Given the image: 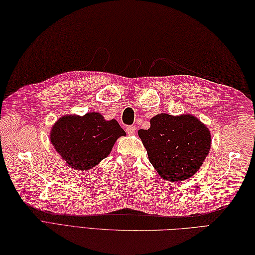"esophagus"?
Listing matches in <instances>:
<instances>
[{
  "label": "esophagus",
  "mask_w": 255,
  "mask_h": 255,
  "mask_svg": "<svg viewBox=\"0 0 255 255\" xmlns=\"http://www.w3.org/2000/svg\"><path fill=\"white\" fill-rule=\"evenodd\" d=\"M126 130H127V133L128 135H134L135 132H136V127L135 126H129V127L127 128Z\"/></svg>",
  "instance_id": "obj_1"
}]
</instances>
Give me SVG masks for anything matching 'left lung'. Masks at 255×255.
<instances>
[{"label": "left lung", "mask_w": 255, "mask_h": 255, "mask_svg": "<svg viewBox=\"0 0 255 255\" xmlns=\"http://www.w3.org/2000/svg\"><path fill=\"white\" fill-rule=\"evenodd\" d=\"M138 136L150 163L164 180H187L201 168L211 147L208 128L195 116L159 114Z\"/></svg>", "instance_id": "obj_1"}]
</instances>
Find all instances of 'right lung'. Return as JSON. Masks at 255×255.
<instances>
[{"label":"right lung","mask_w":255,"mask_h":255,"mask_svg":"<svg viewBox=\"0 0 255 255\" xmlns=\"http://www.w3.org/2000/svg\"><path fill=\"white\" fill-rule=\"evenodd\" d=\"M117 120H105L99 113L65 115L50 130L52 146L68 167L89 170L112 152L117 139L126 136Z\"/></svg>","instance_id":"right-lung-1"}]
</instances>
